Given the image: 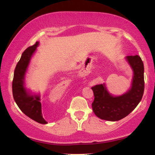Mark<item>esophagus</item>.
Returning a JSON list of instances; mask_svg holds the SVG:
<instances>
[{"mask_svg": "<svg viewBox=\"0 0 155 155\" xmlns=\"http://www.w3.org/2000/svg\"><path fill=\"white\" fill-rule=\"evenodd\" d=\"M82 72H81V71H80V75H82Z\"/></svg>", "mask_w": 155, "mask_h": 155, "instance_id": "1", "label": "esophagus"}]
</instances>
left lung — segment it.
<instances>
[{
	"label": "left lung",
	"instance_id": "1",
	"mask_svg": "<svg viewBox=\"0 0 155 155\" xmlns=\"http://www.w3.org/2000/svg\"><path fill=\"white\" fill-rule=\"evenodd\" d=\"M125 60L132 68L131 87L124 94L114 96L108 91L105 83L91 89L94 94L92 109L99 118L117 121L132 112L141 101L144 92V66L139 55L126 56Z\"/></svg>",
	"mask_w": 155,
	"mask_h": 155
}]
</instances>
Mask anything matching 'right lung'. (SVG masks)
Instances as JSON below:
<instances>
[{
    "instance_id": "right-lung-1",
    "label": "right lung",
    "mask_w": 155,
    "mask_h": 155,
    "mask_svg": "<svg viewBox=\"0 0 155 155\" xmlns=\"http://www.w3.org/2000/svg\"><path fill=\"white\" fill-rule=\"evenodd\" d=\"M37 41L32 46L28 48L22 53L14 70L12 82V93L14 101L18 107L26 116L41 124L48 123L43 118L40 94L31 91L25 86V75L28 72L31 59L39 46Z\"/></svg>"
}]
</instances>
